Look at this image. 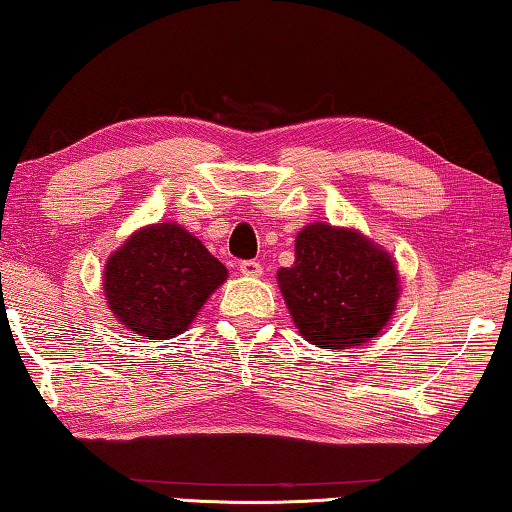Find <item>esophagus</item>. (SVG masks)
Returning <instances> with one entry per match:
<instances>
[{
  "instance_id": "1",
  "label": "esophagus",
  "mask_w": 512,
  "mask_h": 512,
  "mask_svg": "<svg viewBox=\"0 0 512 512\" xmlns=\"http://www.w3.org/2000/svg\"><path fill=\"white\" fill-rule=\"evenodd\" d=\"M239 271L243 273V276L259 278L262 276V264L255 262V259H243V262H239Z\"/></svg>"
}]
</instances>
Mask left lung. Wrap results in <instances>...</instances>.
<instances>
[{"label":"left lung","instance_id":"8db88e82","mask_svg":"<svg viewBox=\"0 0 512 512\" xmlns=\"http://www.w3.org/2000/svg\"><path fill=\"white\" fill-rule=\"evenodd\" d=\"M296 329L312 345L356 347L384 329L398 301V271L352 230L312 223L296 236V262L278 271Z\"/></svg>","mask_w":512,"mask_h":512}]
</instances>
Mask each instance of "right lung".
Here are the masks:
<instances>
[{
  "mask_svg": "<svg viewBox=\"0 0 512 512\" xmlns=\"http://www.w3.org/2000/svg\"><path fill=\"white\" fill-rule=\"evenodd\" d=\"M227 269L174 223L135 232L105 266V296L121 324L149 340L174 338L193 322Z\"/></svg>",
  "mask_w": 512,
  "mask_h": 512,
  "instance_id": "1",
  "label": "right lung"
}]
</instances>
